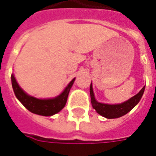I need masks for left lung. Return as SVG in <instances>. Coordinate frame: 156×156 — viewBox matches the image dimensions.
<instances>
[{"instance_id": "8db88e82", "label": "left lung", "mask_w": 156, "mask_h": 156, "mask_svg": "<svg viewBox=\"0 0 156 156\" xmlns=\"http://www.w3.org/2000/svg\"><path fill=\"white\" fill-rule=\"evenodd\" d=\"M145 86L142 87V89L137 93L136 95L133 96L132 98L128 99L127 101H124L122 103L118 104H107V103H102L99 102L96 100L94 93L93 89V84L90 85V96H91V103L93 106V109H95L96 112L104 116L107 119H114L118 118L121 116H124L128 113L130 111L136 107L139 103L140 100L141 99L145 91Z\"/></svg>"}]
</instances>
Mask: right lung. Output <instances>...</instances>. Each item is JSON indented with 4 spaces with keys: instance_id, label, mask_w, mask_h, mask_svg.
<instances>
[{
    "instance_id": "add662e5",
    "label": "right lung",
    "mask_w": 156,
    "mask_h": 156,
    "mask_svg": "<svg viewBox=\"0 0 156 156\" xmlns=\"http://www.w3.org/2000/svg\"><path fill=\"white\" fill-rule=\"evenodd\" d=\"M75 81V78L70 82L63 92L57 97L53 98H37L33 96L29 95L20 87L16 79L12 73L11 84L15 95L23 105L30 112L44 116H50L59 112L66 105L69 91Z\"/></svg>"
}]
</instances>
